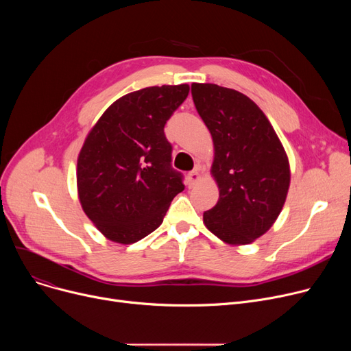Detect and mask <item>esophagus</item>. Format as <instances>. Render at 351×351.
Returning a JSON list of instances; mask_svg holds the SVG:
<instances>
[{
	"instance_id": "obj_1",
	"label": "esophagus",
	"mask_w": 351,
	"mask_h": 351,
	"mask_svg": "<svg viewBox=\"0 0 351 351\" xmlns=\"http://www.w3.org/2000/svg\"><path fill=\"white\" fill-rule=\"evenodd\" d=\"M199 179H200V175H199V171H197V169H195V171H192V172L188 173V180H189V185H191V186H193Z\"/></svg>"
}]
</instances>
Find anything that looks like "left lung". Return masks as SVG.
I'll use <instances>...</instances> for the list:
<instances>
[{"instance_id":"1","label":"left lung","mask_w":351,"mask_h":351,"mask_svg":"<svg viewBox=\"0 0 351 351\" xmlns=\"http://www.w3.org/2000/svg\"><path fill=\"white\" fill-rule=\"evenodd\" d=\"M192 98L215 145L217 204L204 213L220 241L249 245L278 219L289 191L287 155L250 98L215 84H192Z\"/></svg>"}]
</instances>
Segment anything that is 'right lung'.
Here are the masks:
<instances>
[{
    "label": "right lung",
    "mask_w": 351,
    "mask_h": 351,
    "mask_svg": "<svg viewBox=\"0 0 351 351\" xmlns=\"http://www.w3.org/2000/svg\"><path fill=\"white\" fill-rule=\"evenodd\" d=\"M188 94L186 84L131 92L110 105L86 136L78 156V195L109 241L129 245L152 233L185 189L163 129Z\"/></svg>",
    "instance_id": "right-lung-1"
}]
</instances>
